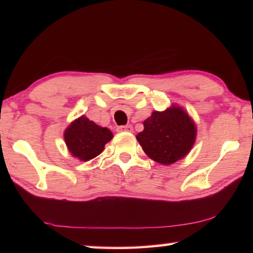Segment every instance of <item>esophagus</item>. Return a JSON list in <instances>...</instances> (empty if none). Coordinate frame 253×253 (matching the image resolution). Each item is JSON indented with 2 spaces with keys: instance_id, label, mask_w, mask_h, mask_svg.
Here are the masks:
<instances>
[{
  "instance_id": "34e87169",
  "label": "esophagus",
  "mask_w": 253,
  "mask_h": 253,
  "mask_svg": "<svg viewBox=\"0 0 253 253\" xmlns=\"http://www.w3.org/2000/svg\"><path fill=\"white\" fill-rule=\"evenodd\" d=\"M117 131H132V126L131 125H126V126H119L117 127Z\"/></svg>"
}]
</instances>
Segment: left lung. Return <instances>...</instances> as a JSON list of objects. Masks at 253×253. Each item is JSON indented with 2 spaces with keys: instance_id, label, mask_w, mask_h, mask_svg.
Here are the masks:
<instances>
[{
  "instance_id": "obj_1",
  "label": "left lung",
  "mask_w": 253,
  "mask_h": 253,
  "mask_svg": "<svg viewBox=\"0 0 253 253\" xmlns=\"http://www.w3.org/2000/svg\"><path fill=\"white\" fill-rule=\"evenodd\" d=\"M136 138L149 158L170 165L185 157L193 147L196 126L185 110L173 105L164 111H153Z\"/></svg>"
}]
</instances>
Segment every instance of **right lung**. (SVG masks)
I'll use <instances>...</instances> for the list:
<instances>
[{
    "mask_svg": "<svg viewBox=\"0 0 253 253\" xmlns=\"http://www.w3.org/2000/svg\"><path fill=\"white\" fill-rule=\"evenodd\" d=\"M63 137L72 156L85 162L104 151L105 145L113 138V132L81 116L68 126Z\"/></svg>",
    "mask_w": 253,
    "mask_h": 253,
    "instance_id": "1",
    "label": "right lung"
}]
</instances>
